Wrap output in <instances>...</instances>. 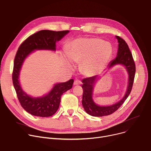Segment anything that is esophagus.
<instances>
[{
    "label": "esophagus",
    "mask_w": 151,
    "mask_h": 151,
    "mask_svg": "<svg viewBox=\"0 0 151 151\" xmlns=\"http://www.w3.org/2000/svg\"><path fill=\"white\" fill-rule=\"evenodd\" d=\"M81 84V81H80V80H79V79H76L75 81H74V83H73V84H74L75 86L80 85Z\"/></svg>",
    "instance_id": "34e87169"
}]
</instances>
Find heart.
I'll return each mask as SVG.
<instances>
[{
    "label": "heart",
    "instance_id": "obj_1",
    "mask_svg": "<svg viewBox=\"0 0 151 151\" xmlns=\"http://www.w3.org/2000/svg\"><path fill=\"white\" fill-rule=\"evenodd\" d=\"M67 57L72 61L81 62L82 72L87 76H94L109 63L113 55L112 45L99 38H79L73 40L66 48ZM70 67L72 62L64 56Z\"/></svg>",
    "mask_w": 151,
    "mask_h": 151
}]
</instances>
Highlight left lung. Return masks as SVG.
<instances>
[{
    "label": "left lung",
    "mask_w": 151,
    "mask_h": 151,
    "mask_svg": "<svg viewBox=\"0 0 151 151\" xmlns=\"http://www.w3.org/2000/svg\"><path fill=\"white\" fill-rule=\"evenodd\" d=\"M117 39L118 52L116 58L110 62L106 70L110 69L117 65L124 67L128 74V82L126 91L123 98L116 103L109 106H99L97 104L93 99V90L96 82L99 75L83 79L82 80V88L83 95L82 104L85 111L93 116H103L110 115L115 112L121 106L129 95L132 88L135 73V65L129 47L124 40L118 36H115Z\"/></svg>",
    "instance_id": "8db88e82"
}]
</instances>
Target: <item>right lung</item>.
Masks as SVG:
<instances>
[{
    "label": "right lung",
    "mask_w": 151,
    "mask_h": 151,
    "mask_svg": "<svg viewBox=\"0 0 151 151\" xmlns=\"http://www.w3.org/2000/svg\"><path fill=\"white\" fill-rule=\"evenodd\" d=\"M69 32V30L61 32L41 30L29 36L18 48L14 61L13 83L22 107L32 115L48 117L54 115L59 108L61 95L72 88L74 80L71 79L65 83H56L43 96H32L24 91L20 83L19 76L23 64L27 57L36 50L56 52V43Z\"/></svg>",
    "instance_id": "add662e5"
}]
</instances>
